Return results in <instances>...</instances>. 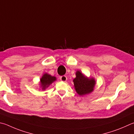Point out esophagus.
I'll return each instance as SVG.
<instances>
[{"instance_id":"34e87169","label":"esophagus","mask_w":134,"mask_h":134,"mask_svg":"<svg viewBox=\"0 0 134 134\" xmlns=\"http://www.w3.org/2000/svg\"><path fill=\"white\" fill-rule=\"evenodd\" d=\"M67 79V78L66 76H65V75H63V76L60 77V80L62 81H64V82L66 81Z\"/></svg>"}]
</instances>
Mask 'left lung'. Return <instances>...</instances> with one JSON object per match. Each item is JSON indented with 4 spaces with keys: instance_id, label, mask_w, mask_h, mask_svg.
<instances>
[{
    "instance_id": "obj_1",
    "label": "left lung",
    "mask_w": 134,
    "mask_h": 134,
    "mask_svg": "<svg viewBox=\"0 0 134 134\" xmlns=\"http://www.w3.org/2000/svg\"><path fill=\"white\" fill-rule=\"evenodd\" d=\"M75 91L80 96L90 93L93 91L96 81L93 79H88L81 72H76V77L73 80Z\"/></svg>"
}]
</instances>
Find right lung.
Listing matches in <instances>:
<instances>
[{
	"label": "right lung",
	"mask_w": 134,
	"mask_h": 134,
	"mask_svg": "<svg viewBox=\"0 0 134 134\" xmlns=\"http://www.w3.org/2000/svg\"><path fill=\"white\" fill-rule=\"evenodd\" d=\"M56 80V78L55 77H52L50 75L48 74H45L43 75L42 79L40 80L41 86L42 87L43 90H45L47 87L49 86V85L54 82Z\"/></svg>",
	"instance_id": "obj_1"
}]
</instances>
